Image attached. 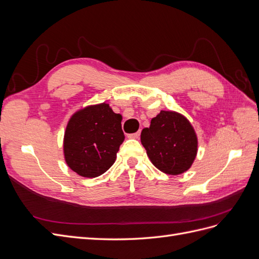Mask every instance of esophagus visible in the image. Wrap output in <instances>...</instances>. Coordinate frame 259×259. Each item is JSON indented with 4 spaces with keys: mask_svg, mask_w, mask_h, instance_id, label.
<instances>
[{
    "mask_svg": "<svg viewBox=\"0 0 259 259\" xmlns=\"http://www.w3.org/2000/svg\"><path fill=\"white\" fill-rule=\"evenodd\" d=\"M128 137L134 138V139H138L140 137V132H136V133H134V134H130Z\"/></svg>",
    "mask_w": 259,
    "mask_h": 259,
    "instance_id": "34e87169",
    "label": "esophagus"
}]
</instances>
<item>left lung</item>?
I'll list each match as a JSON object with an SVG mask.
<instances>
[{"label":"left lung","instance_id":"1","mask_svg":"<svg viewBox=\"0 0 259 259\" xmlns=\"http://www.w3.org/2000/svg\"><path fill=\"white\" fill-rule=\"evenodd\" d=\"M149 159L161 171L179 175L189 169L198 151V139L186 117L174 111H161L140 135Z\"/></svg>","mask_w":259,"mask_h":259}]
</instances>
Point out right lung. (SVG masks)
Listing matches in <instances>:
<instances>
[{
    "mask_svg": "<svg viewBox=\"0 0 259 259\" xmlns=\"http://www.w3.org/2000/svg\"><path fill=\"white\" fill-rule=\"evenodd\" d=\"M122 116L107 104L91 106L70 119L64 139L68 166L83 177H97L112 166L124 140Z\"/></svg>",
    "mask_w": 259,
    "mask_h": 259,
    "instance_id": "obj_1",
    "label": "right lung"
}]
</instances>
